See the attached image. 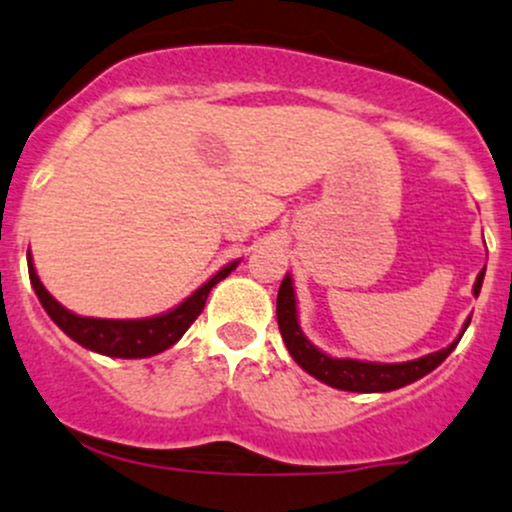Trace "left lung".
Listing matches in <instances>:
<instances>
[{
	"label": "left lung",
	"instance_id": "1",
	"mask_svg": "<svg viewBox=\"0 0 512 512\" xmlns=\"http://www.w3.org/2000/svg\"><path fill=\"white\" fill-rule=\"evenodd\" d=\"M483 274H486V267H483L481 274L476 277V284H473V294L478 297L483 284ZM277 324L279 333H282L284 343H287L289 353L297 360L301 368L309 375H314L321 383L338 387V390L348 392H387L397 390V387H405L414 383V380L424 378L427 373H432L437 365L446 360V355L456 348V343H451L449 348L437 353H429L424 358L407 360V363H363V360H351V358H331V355L321 353L319 348L311 346L304 338V333L299 331L297 321V299H294V287L292 277L282 279V287H279L277 294ZM471 324V319L466 321V326ZM464 326V331H466ZM464 336V333H461Z\"/></svg>",
	"mask_w": 512,
	"mask_h": 512
}]
</instances>
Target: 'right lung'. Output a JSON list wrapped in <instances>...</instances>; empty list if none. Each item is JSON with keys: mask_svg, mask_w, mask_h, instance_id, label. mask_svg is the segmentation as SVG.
<instances>
[{"mask_svg": "<svg viewBox=\"0 0 512 512\" xmlns=\"http://www.w3.org/2000/svg\"><path fill=\"white\" fill-rule=\"evenodd\" d=\"M238 267V262H230L223 267L213 279H208L201 289L188 297L184 304L171 309L169 314L154 316V319H139V321H112V319H88V316H78L68 311L66 306L58 304L46 287L41 284L39 274L29 257V279L34 284V292L46 309V314L56 321L63 333L73 338L80 346L90 348V351L112 355V358H147V355H157L166 348L174 346L181 336L188 331V326L198 319V314L206 306L208 294L220 279L228 277L230 272Z\"/></svg>", "mask_w": 512, "mask_h": 512, "instance_id": "right-lung-1", "label": "right lung"}]
</instances>
